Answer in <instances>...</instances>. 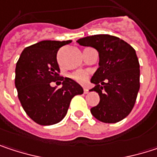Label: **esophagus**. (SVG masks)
Segmentation results:
<instances>
[{"label": "esophagus", "mask_w": 157, "mask_h": 157, "mask_svg": "<svg viewBox=\"0 0 157 157\" xmlns=\"http://www.w3.org/2000/svg\"><path fill=\"white\" fill-rule=\"evenodd\" d=\"M88 92H89V91H88V89H86V88H84V89H83V93H84V94H88Z\"/></svg>", "instance_id": "obj_1"}]
</instances>
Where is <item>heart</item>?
<instances>
[{"instance_id":"1","label":"heart","mask_w":157,"mask_h":157,"mask_svg":"<svg viewBox=\"0 0 157 157\" xmlns=\"http://www.w3.org/2000/svg\"><path fill=\"white\" fill-rule=\"evenodd\" d=\"M88 74L86 72H77L72 75V78L78 82H84L88 79Z\"/></svg>"}]
</instances>
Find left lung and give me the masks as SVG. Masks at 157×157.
I'll return each mask as SVG.
<instances>
[{"instance_id": "1", "label": "left lung", "mask_w": 157, "mask_h": 157, "mask_svg": "<svg viewBox=\"0 0 157 157\" xmlns=\"http://www.w3.org/2000/svg\"><path fill=\"white\" fill-rule=\"evenodd\" d=\"M80 45L99 53V68L91 79L90 91L100 96L92 114L103 123L113 124L125 118L133 109L140 88V65L135 49L124 40L109 34L81 38Z\"/></svg>"}]
</instances>
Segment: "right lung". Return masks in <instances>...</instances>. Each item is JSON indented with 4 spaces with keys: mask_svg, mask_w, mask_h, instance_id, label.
Wrapping results in <instances>:
<instances>
[{
    "mask_svg": "<svg viewBox=\"0 0 157 157\" xmlns=\"http://www.w3.org/2000/svg\"><path fill=\"white\" fill-rule=\"evenodd\" d=\"M71 43V40L39 42L25 48L16 63L18 98L27 115L41 125L62 121L73 97L83 93L75 81L59 75L57 52ZM52 81L62 83V87L56 89L51 86Z\"/></svg>",
    "mask_w": 157,
    "mask_h": 157,
    "instance_id": "obj_1",
    "label": "right lung"
}]
</instances>
